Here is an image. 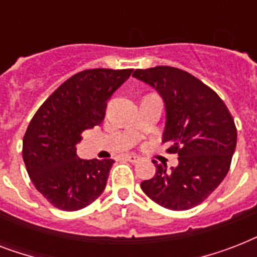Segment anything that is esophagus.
Here are the masks:
<instances>
[{
	"mask_svg": "<svg viewBox=\"0 0 257 257\" xmlns=\"http://www.w3.org/2000/svg\"><path fill=\"white\" fill-rule=\"evenodd\" d=\"M126 160H128L129 163H132V164H136V163L140 161V157L136 156V155H128V156H126Z\"/></svg>",
	"mask_w": 257,
	"mask_h": 257,
	"instance_id": "1",
	"label": "esophagus"
}]
</instances>
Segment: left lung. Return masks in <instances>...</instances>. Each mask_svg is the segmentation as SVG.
<instances>
[{
    "mask_svg": "<svg viewBox=\"0 0 257 257\" xmlns=\"http://www.w3.org/2000/svg\"><path fill=\"white\" fill-rule=\"evenodd\" d=\"M133 77L160 93L167 121L163 143L168 153L179 155V165L156 175L141 189L159 205L185 211L199 205L227 176L235 152L237 131L233 117L219 94L185 70L172 66L136 69Z\"/></svg>",
    "mask_w": 257,
    "mask_h": 257,
    "instance_id": "8db88e82",
    "label": "left lung"
}]
</instances>
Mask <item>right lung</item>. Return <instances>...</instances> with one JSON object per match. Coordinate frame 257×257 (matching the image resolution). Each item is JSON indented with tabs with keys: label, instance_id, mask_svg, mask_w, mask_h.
<instances>
[{
	"label": "right lung",
	"instance_id": "add662e5",
	"mask_svg": "<svg viewBox=\"0 0 257 257\" xmlns=\"http://www.w3.org/2000/svg\"><path fill=\"white\" fill-rule=\"evenodd\" d=\"M133 69H86L58 86L38 108L22 140V159L34 187L52 205L78 211L104 192L114 161L82 160V132L100 125L106 102Z\"/></svg>",
	"mask_w": 257,
	"mask_h": 257
}]
</instances>
